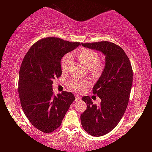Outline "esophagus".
I'll return each mask as SVG.
<instances>
[{
  "mask_svg": "<svg viewBox=\"0 0 152 152\" xmlns=\"http://www.w3.org/2000/svg\"><path fill=\"white\" fill-rule=\"evenodd\" d=\"M81 97H79V96H77V95H75V101L76 102H78V101H80V100H81Z\"/></svg>",
  "mask_w": 152,
  "mask_h": 152,
  "instance_id": "34e87169",
  "label": "esophagus"
}]
</instances>
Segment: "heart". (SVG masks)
Wrapping results in <instances>:
<instances>
[{
	"label": "heart",
	"mask_w": 152,
	"mask_h": 152,
	"mask_svg": "<svg viewBox=\"0 0 152 152\" xmlns=\"http://www.w3.org/2000/svg\"><path fill=\"white\" fill-rule=\"evenodd\" d=\"M77 58L81 64L86 68H89L91 72L94 75H97L101 72L102 64L98 61L99 56L96 52L89 49H82L77 53ZM72 64V57L70 55H66L61 60V69L64 72H68L70 65ZM88 82L79 79H73L70 81V88L77 91H82L85 88Z\"/></svg>",
	"instance_id": "1"
}]
</instances>
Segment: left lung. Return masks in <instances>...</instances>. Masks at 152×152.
I'll return each mask as SVG.
<instances>
[{"label": "left lung", "instance_id": "left-lung-1", "mask_svg": "<svg viewBox=\"0 0 152 152\" xmlns=\"http://www.w3.org/2000/svg\"><path fill=\"white\" fill-rule=\"evenodd\" d=\"M83 47L99 51L105 56L102 72L93 88L101 99L93 104L89 96H84L87 109L80 116L86 132L93 136H102L111 132L119 123L127 107L133 82V70L123 49L109 41L82 43Z\"/></svg>", "mask_w": 152, "mask_h": 152}]
</instances>
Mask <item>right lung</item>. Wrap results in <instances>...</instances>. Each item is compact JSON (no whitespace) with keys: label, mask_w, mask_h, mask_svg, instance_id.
Returning <instances> with one entry per match:
<instances>
[{"label":"right lung","mask_w":152,"mask_h":152,"mask_svg":"<svg viewBox=\"0 0 152 152\" xmlns=\"http://www.w3.org/2000/svg\"><path fill=\"white\" fill-rule=\"evenodd\" d=\"M79 45L48 37L35 43L23 60L18 80L20 104L28 119L41 132L48 134L59 127L75 100L70 92L54 95L53 83L61 75L62 57Z\"/></svg>","instance_id":"right-lung-1"}]
</instances>
